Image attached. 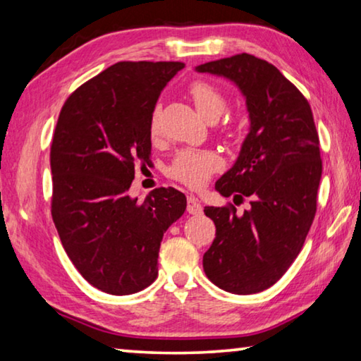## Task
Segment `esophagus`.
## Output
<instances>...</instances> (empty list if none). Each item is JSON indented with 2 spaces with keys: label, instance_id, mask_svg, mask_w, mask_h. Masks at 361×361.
Listing matches in <instances>:
<instances>
[{
  "label": "esophagus",
  "instance_id": "1",
  "mask_svg": "<svg viewBox=\"0 0 361 361\" xmlns=\"http://www.w3.org/2000/svg\"><path fill=\"white\" fill-rule=\"evenodd\" d=\"M186 210L188 213H191V215H200V213H202V205H200L199 199H195L194 195H188Z\"/></svg>",
  "mask_w": 361,
  "mask_h": 361
}]
</instances>
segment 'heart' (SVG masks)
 <instances>
[{"label": "heart", "instance_id": "1", "mask_svg": "<svg viewBox=\"0 0 361 361\" xmlns=\"http://www.w3.org/2000/svg\"><path fill=\"white\" fill-rule=\"evenodd\" d=\"M189 95L197 111L209 121H216L226 109V99L219 90L210 82L197 81L189 87ZM149 133L156 137L159 133L157 113L151 116ZM221 167V159L210 149L186 148L175 154L169 167V175L191 188H200L210 178L212 173Z\"/></svg>", "mask_w": 361, "mask_h": 361}]
</instances>
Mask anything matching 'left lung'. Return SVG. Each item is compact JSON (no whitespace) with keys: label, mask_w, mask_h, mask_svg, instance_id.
<instances>
[{"label":"left lung","mask_w":361,"mask_h":361,"mask_svg":"<svg viewBox=\"0 0 361 361\" xmlns=\"http://www.w3.org/2000/svg\"><path fill=\"white\" fill-rule=\"evenodd\" d=\"M195 71L229 79L245 97L250 130L215 189L234 200L250 197V210L205 207L216 237L204 271L224 291L253 295L288 271L312 226L322 178L319 133L309 102L266 60L237 54Z\"/></svg>","instance_id":"left-lung-1"}]
</instances>
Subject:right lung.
<instances>
[{"mask_svg": "<svg viewBox=\"0 0 361 361\" xmlns=\"http://www.w3.org/2000/svg\"><path fill=\"white\" fill-rule=\"evenodd\" d=\"M185 63L119 62L78 87L51 146L52 219L66 255L109 295L142 291L157 277L164 232L186 210L175 188L132 199L135 164L149 161L159 95Z\"/></svg>", "mask_w": 361, "mask_h": 361, "instance_id": "right-lung-1", "label": "right lung"}]
</instances>
